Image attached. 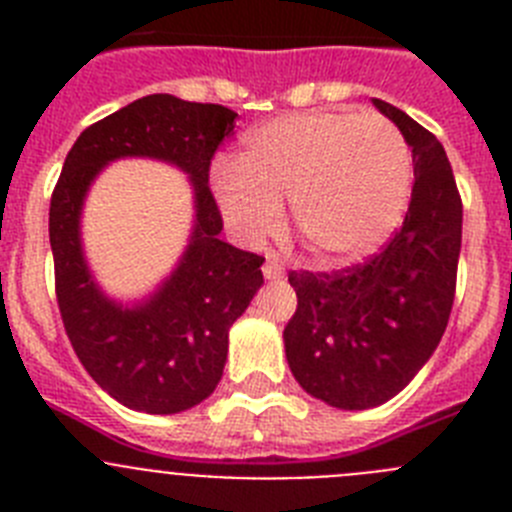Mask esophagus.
I'll return each instance as SVG.
<instances>
[{
	"instance_id": "obj_1",
	"label": "esophagus",
	"mask_w": 512,
	"mask_h": 512,
	"mask_svg": "<svg viewBox=\"0 0 512 512\" xmlns=\"http://www.w3.org/2000/svg\"><path fill=\"white\" fill-rule=\"evenodd\" d=\"M264 277L266 279H282L284 277V264L277 253H269L264 261Z\"/></svg>"
}]
</instances>
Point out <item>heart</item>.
I'll use <instances>...</instances> for the list:
<instances>
[{"mask_svg":"<svg viewBox=\"0 0 512 512\" xmlns=\"http://www.w3.org/2000/svg\"><path fill=\"white\" fill-rule=\"evenodd\" d=\"M410 151L379 115L302 112L253 130L215 197L238 238L256 243L287 202L302 246L325 264L372 253L392 233L410 192Z\"/></svg>","mask_w":512,"mask_h":512,"instance_id":"1","label":"heart"}]
</instances>
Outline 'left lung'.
Wrapping results in <instances>:
<instances>
[{
	"label": "left lung",
	"mask_w": 512,
	"mask_h": 512,
	"mask_svg": "<svg viewBox=\"0 0 512 512\" xmlns=\"http://www.w3.org/2000/svg\"><path fill=\"white\" fill-rule=\"evenodd\" d=\"M413 148L400 228L364 264L289 271L297 310L284 328L289 369L307 395L341 410L377 408L408 387L449 325L461 251V194L431 130L374 99Z\"/></svg>",
	"instance_id": "1"
}]
</instances>
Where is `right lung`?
Here are the masks:
<instances>
[{
    "label": "right lung",
    "mask_w": 512,
    "mask_h": 512,
    "mask_svg": "<svg viewBox=\"0 0 512 512\" xmlns=\"http://www.w3.org/2000/svg\"><path fill=\"white\" fill-rule=\"evenodd\" d=\"M235 117L223 104L148 94L89 125L63 161L48 212L58 310L89 377L130 410L171 415L210 397L223 377L230 325L264 284V256L217 238L223 215L210 166ZM122 155L171 160L193 176L198 194V228L183 264L135 311L103 300L78 243L83 194L96 171Z\"/></svg>",
    "instance_id": "add662e5"
}]
</instances>
